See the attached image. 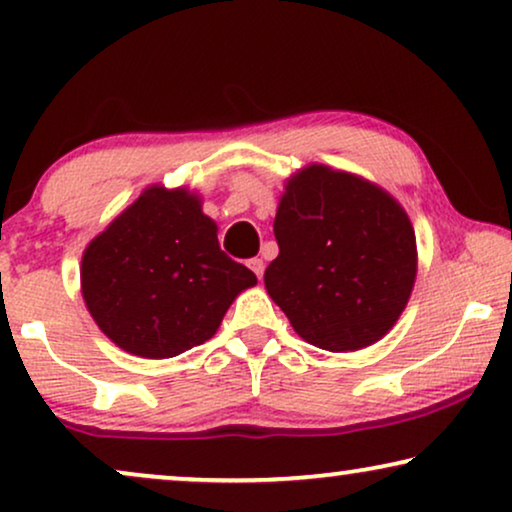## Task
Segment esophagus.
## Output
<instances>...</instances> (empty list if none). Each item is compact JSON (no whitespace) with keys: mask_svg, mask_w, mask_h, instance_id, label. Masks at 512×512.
Here are the masks:
<instances>
[{"mask_svg":"<svg viewBox=\"0 0 512 512\" xmlns=\"http://www.w3.org/2000/svg\"><path fill=\"white\" fill-rule=\"evenodd\" d=\"M249 268L254 270V275L261 279L263 277V270H265V263H263V258H251L249 261Z\"/></svg>","mask_w":512,"mask_h":512,"instance_id":"34e87169","label":"esophagus"}]
</instances>
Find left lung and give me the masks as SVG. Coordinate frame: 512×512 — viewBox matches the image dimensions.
I'll list each match as a JSON object with an SVG mask.
<instances>
[{"label":"left lung","mask_w":512,"mask_h":512,"mask_svg":"<svg viewBox=\"0 0 512 512\" xmlns=\"http://www.w3.org/2000/svg\"><path fill=\"white\" fill-rule=\"evenodd\" d=\"M275 237L265 289L310 345L356 352L387 335L408 305L415 230L380 186L307 165L286 181Z\"/></svg>","instance_id":"obj_1"}]
</instances>
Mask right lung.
Instances as JSON below:
<instances>
[{
  "mask_svg": "<svg viewBox=\"0 0 512 512\" xmlns=\"http://www.w3.org/2000/svg\"><path fill=\"white\" fill-rule=\"evenodd\" d=\"M256 284L219 247L216 223L186 188L149 186L83 251L81 293L125 352L172 359L212 338L237 293Z\"/></svg>",
  "mask_w": 512,
  "mask_h": 512,
  "instance_id": "add662e5",
  "label": "right lung"
}]
</instances>
